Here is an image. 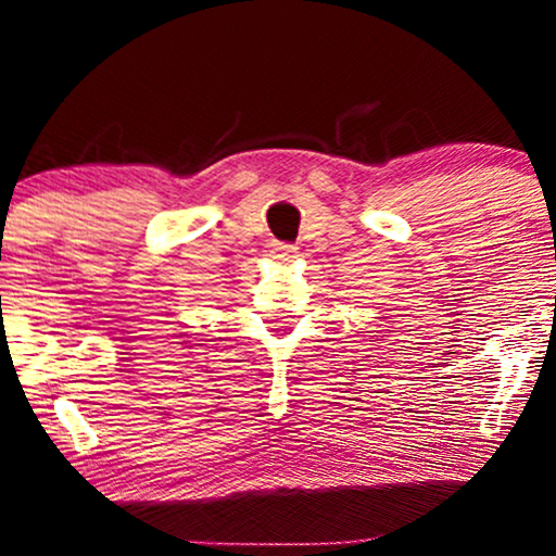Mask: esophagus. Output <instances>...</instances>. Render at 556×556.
I'll return each mask as SVG.
<instances>
[{
	"label": "esophagus",
	"instance_id": "esophagus-1",
	"mask_svg": "<svg viewBox=\"0 0 556 556\" xmlns=\"http://www.w3.org/2000/svg\"><path fill=\"white\" fill-rule=\"evenodd\" d=\"M298 254V249L290 247V243H271V256L277 258V262H290Z\"/></svg>",
	"mask_w": 556,
	"mask_h": 556
}]
</instances>
